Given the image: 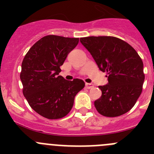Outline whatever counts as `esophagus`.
I'll return each instance as SVG.
<instances>
[{
    "mask_svg": "<svg viewBox=\"0 0 154 154\" xmlns=\"http://www.w3.org/2000/svg\"><path fill=\"white\" fill-rule=\"evenodd\" d=\"M93 84L92 83H85V87H86L87 89H92V88H93Z\"/></svg>",
    "mask_w": 154,
    "mask_h": 154,
    "instance_id": "obj_1",
    "label": "esophagus"
}]
</instances>
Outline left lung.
I'll list each match as a JSON object with an SVG mask.
<instances>
[{
	"label": "left lung",
	"mask_w": 154,
	"mask_h": 154,
	"mask_svg": "<svg viewBox=\"0 0 154 154\" xmlns=\"http://www.w3.org/2000/svg\"><path fill=\"white\" fill-rule=\"evenodd\" d=\"M102 72H106L108 84L100 85L101 97L95 101L96 110L107 117H116L130 111L143 90V63L127 42L112 36L81 38Z\"/></svg>",
	"instance_id": "1"
}]
</instances>
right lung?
Segmentation results:
<instances>
[{
    "label": "right lung",
    "mask_w": 154,
    "mask_h": 154,
    "mask_svg": "<svg viewBox=\"0 0 154 154\" xmlns=\"http://www.w3.org/2000/svg\"><path fill=\"white\" fill-rule=\"evenodd\" d=\"M78 38L47 35L29 49L20 74L23 94L37 113L49 119L64 117L71 111L75 96L85 86L82 79L68 81L60 66L78 45Z\"/></svg>",
    "instance_id": "right-lung-1"
}]
</instances>
